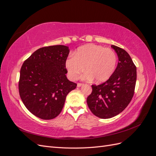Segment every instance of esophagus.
<instances>
[{
  "mask_svg": "<svg viewBox=\"0 0 156 156\" xmlns=\"http://www.w3.org/2000/svg\"><path fill=\"white\" fill-rule=\"evenodd\" d=\"M84 86V84H82V83H77V87H81Z\"/></svg>",
  "mask_w": 156,
  "mask_h": 156,
  "instance_id": "1",
  "label": "esophagus"
}]
</instances>
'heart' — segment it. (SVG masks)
I'll return each instance as SVG.
<instances>
[{"instance_id": "1", "label": "heart", "mask_w": 156, "mask_h": 156, "mask_svg": "<svg viewBox=\"0 0 156 156\" xmlns=\"http://www.w3.org/2000/svg\"><path fill=\"white\" fill-rule=\"evenodd\" d=\"M118 62L117 55L111 49L101 45L87 44L79 47L74 56L66 59L64 66L68 77L75 81L84 69L83 79L96 83H102L110 79L114 73Z\"/></svg>"}]
</instances>
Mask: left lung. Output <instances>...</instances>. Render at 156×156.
<instances>
[{
    "mask_svg": "<svg viewBox=\"0 0 156 156\" xmlns=\"http://www.w3.org/2000/svg\"><path fill=\"white\" fill-rule=\"evenodd\" d=\"M119 57L117 67L110 79L99 85H92V92L87 102L93 114L103 119L120 114L133 96L136 68L129 55L119 47L112 45Z\"/></svg>",
    "mask_w": 156,
    "mask_h": 156,
    "instance_id": "1",
    "label": "left lung"
}]
</instances>
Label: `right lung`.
I'll use <instances>...</instances> for the list:
<instances>
[{
    "mask_svg": "<svg viewBox=\"0 0 156 156\" xmlns=\"http://www.w3.org/2000/svg\"><path fill=\"white\" fill-rule=\"evenodd\" d=\"M69 53L65 45L44 47L34 52L22 65L20 97L27 109L41 119L57 116L68 93L77 87L66 75L64 62Z\"/></svg>",
    "mask_w": 156,
    "mask_h": 156,
    "instance_id": "add662e5",
    "label": "right lung"
}]
</instances>
